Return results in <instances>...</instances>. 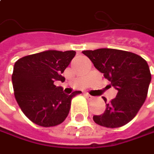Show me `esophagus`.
I'll return each mask as SVG.
<instances>
[{
    "instance_id": "34e87169",
    "label": "esophagus",
    "mask_w": 154,
    "mask_h": 154,
    "mask_svg": "<svg viewBox=\"0 0 154 154\" xmlns=\"http://www.w3.org/2000/svg\"><path fill=\"white\" fill-rule=\"evenodd\" d=\"M85 96L87 97L88 100H93V99H94V97L92 96V95H90V94H88V93H85Z\"/></svg>"
}]
</instances>
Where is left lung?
<instances>
[{
    "label": "left lung",
    "mask_w": 154,
    "mask_h": 154,
    "mask_svg": "<svg viewBox=\"0 0 154 154\" xmlns=\"http://www.w3.org/2000/svg\"><path fill=\"white\" fill-rule=\"evenodd\" d=\"M82 54L118 90L116 97L106 104L103 113L93 117L94 121L109 128L127 124L136 116L147 96L151 82L147 62L136 54L112 48L86 50ZM103 100L106 102L105 97Z\"/></svg>",
    "instance_id": "obj_1"
}]
</instances>
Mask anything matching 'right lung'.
I'll list each match as a JSON object with an SVG mask.
<instances>
[{"label":"right lung","mask_w":154,"mask_h":154,"mask_svg":"<svg viewBox=\"0 0 154 154\" xmlns=\"http://www.w3.org/2000/svg\"><path fill=\"white\" fill-rule=\"evenodd\" d=\"M75 51L48 50L19 59L14 66L12 82L14 94L21 111L35 124L43 127H55L67 117L73 97L56 87V81L75 56Z\"/></svg>","instance_id":"1"}]
</instances>
